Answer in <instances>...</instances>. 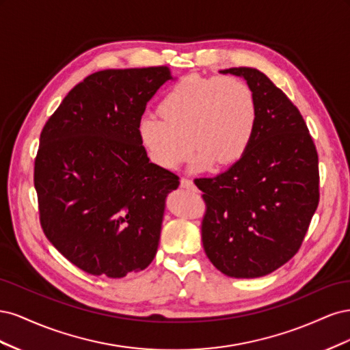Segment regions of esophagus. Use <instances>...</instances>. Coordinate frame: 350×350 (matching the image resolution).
<instances>
[{
	"label": "esophagus",
	"mask_w": 350,
	"mask_h": 350,
	"mask_svg": "<svg viewBox=\"0 0 350 350\" xmlns=\"http://www.w3.org/2000/svg\"><path fill=\"white\" fill-rule=\"evenodd\" d=\"M181 187H183V188H187V189H196L194 183L191 181V179H187V178H183V179H181Z\"/></svg>",
	"instance_id": "obj_1"
}]
</instances>
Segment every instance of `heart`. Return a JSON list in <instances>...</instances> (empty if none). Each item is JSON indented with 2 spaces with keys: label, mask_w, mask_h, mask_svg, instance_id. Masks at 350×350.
<instances>
[{
  "label": "heart",
  "mask_w": 350,
  "mask_h": 350,
  "mask_svg": "<svg viewBox=\"0 0 350 350\" xmlns=\"http://www.w3.org/2000/svg\"><path fill=\"white\" fill-rule=\"evenodd\" d=\"M161 118L142 116L137 137L149 161L174 171L197 150L193 172L229 166L247 153L258 124L248 84L234 76H189L175 83L157 107ZM192 143L189 144V142Z\"/></svg>",
  "instance_id": "b5f03b06"
}]
</instances>
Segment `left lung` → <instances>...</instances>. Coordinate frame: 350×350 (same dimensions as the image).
I'll return each mask as SVG.
<instances>
[{
    "label": "left lung",
    "instance_id": "1",
    "mask_svg": "<svg viewBox=\"0 0 350 350\" xmlns=\"http://www.w3.org/2000/svg\"><path fill=\"white\" fill-rule=\"evenodd\" d=\"M247 81L258 107L254 139L237 163L196 179L206 216L201 239L208 260L229 278L254 279L298 252L319 206V154L301 112L257 68L219 71Z\"/></svg>",
    "mask_w": 350,
    "mask_h": 350
}]
</instances>
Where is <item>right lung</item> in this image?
I'll return each instance as SVG.
<instances>
[{"instance_id":"right-lung-1","label":"right lung","mask_w":350,"mask_h":350,"mask_svg":"<svg viewBox=\"0 0 350 350\" xmlns=\"http://www.w3.org/2000/svg\"><path fill=\"white\" fill-rule=\"evenodd\" d=\"M167 67L103 70L74 86L40 133L35 188L46 238L74 266L120 279L144 270L179 185L144 154L137 124Z\"/></svg>"}]
</instances>
